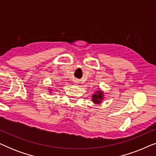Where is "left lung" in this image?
I'll list each match as a JSON object with an SVG mask.
<instances>
[{"label":"left lung","instance_id":"8db88e82","mask_svg":"<svg viewBox=\"0 0 156 156\" xmlns=\"http://www.w3.org/2000/svg\"><path fill=\"white\" fill-rule=\"evenodd\" d=\"M97 94L93 95V101L94 103L99 104V102H101V100L102 99V97H103V95H102V93L100 91H97Z\"/></svg>","mask_w":156,"mask_h":156}]
</instances>
